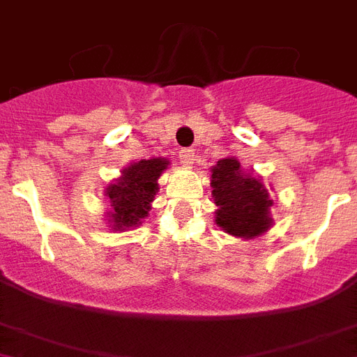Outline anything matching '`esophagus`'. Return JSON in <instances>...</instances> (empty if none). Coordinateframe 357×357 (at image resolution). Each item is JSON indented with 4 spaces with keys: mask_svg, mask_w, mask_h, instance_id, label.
I'll use <instances>...</instances> for the list:
<instances>
[{
    "mask_svg": "<svg viewBox=\"0 0 357 357\" xmlns=\"http://www.w3.org/2000/svg\"><path fill=\"white\" fill-rule=\"evenodd\" d=\"M179 161L183 165H192L194 163V150L192 149H181L179 150Z\"/></svg>",
    "mask_w": 357,
    "mask_h": 357,
    "instance_id": "1",
    "label": "esophagus"
}]
</instances>
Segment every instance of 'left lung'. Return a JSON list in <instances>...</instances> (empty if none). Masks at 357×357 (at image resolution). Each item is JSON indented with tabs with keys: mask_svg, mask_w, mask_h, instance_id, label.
Here are the masks:
<instances>
[{
	"mask_svg": "<svg viewBox=\"0 0 357 357\" xmlns=\"http://www.w3.org/2000/svg\"><path fill=\"white\" fill-rule=\"evenodd\" d=\"M216 224L225 233L242 238H253L271 225L268 208L273 205L268 190L260 179L242 172L240 163L234 158L222 159L211 170Z\"/></svg>",
	"mask_w": 357,
	"mask_h": 357,
	"instance_id": "left-lung-1",
	"label": "left lung"
}]
</instances>
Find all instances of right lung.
<instances>
[{"instance_id":"add662e5","label":"right lung","mask_w":357,"mask_h":357,"mask_svg":"<svg viewBox=\"0 0 357 357\" xmlns=\"http://www.w3.org/2000/svg\"><path fill=\"white\" fill-rule=\"evenodd\" d=\"M165 159H141L124 169L123 178L108 187L112 199L113 229L132 227L141 224L150 211V202L158 192V178L167 169Z\"/></svg>"}]
</instances>
